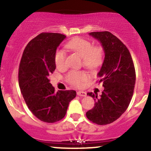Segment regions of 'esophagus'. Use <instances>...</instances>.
Masks as SVG:
<instances>
[{
	"mask_svg": "<svg viewBox=\"0 0 151 151\" xmlns=\"http://www.w3.org/2000/svg\"><path fill=\"white\" fill-rule=\"evenodd\" d=\"M77 95L80 96H86V93L84 91H78Z\"/></svg>",
	"mask_w": 151,
	"mask_h": 151,
	"instance_id": "1",
	"label": "esophagus"
}]
</instances>
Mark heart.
I'll return each instance as SVG.
<instances>
[{
    "label": "heart",
    "mask_w": 151,
    "mask_h": 151,
    "mask_svg": "<svg viewBox=\"0 0 151 151\" xmlns=\"http://www.w3.org/2000/svg\"><path fill=\"white\" fill-rule=\"evenodd\" d=\"M66 47L83 58V63L89 68L94 69L103 63L104 49L101 45L93 46V43L83 38H75L66 44ZM55 63L58 69L66 67V54L62 50H58L55 54ZM89 76L84 71L69 72L66 76L67 81L73 86H81L88 79Z\"/></svg>",
    "instance_id": "heart-1"
}]
</instances>
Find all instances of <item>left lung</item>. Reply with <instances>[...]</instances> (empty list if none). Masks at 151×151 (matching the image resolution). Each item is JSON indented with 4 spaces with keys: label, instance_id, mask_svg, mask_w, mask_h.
I'll use <instances>...</instances> for the list:
<instances>
[{
    "label": "left lung",
    "instance_id": "1",
    "mask_svg": "<svg viewBox=\"0 0 151 151\" xmlns=\"http://www.w3.org/2000/svg\"><path fill=\"white\" fill-rule=\"evenodd\" d=\"M98 40L104 49V60L98 73L104 90L101 95L88 92L95 104L86 112L87 118L95 124L113 122L126 111L133 95L135 70L130 53L119 39L109 32L89 33Z\"/></svg>",
    "mask_w": 151,
    "mask_h": 151
}]
</instances>
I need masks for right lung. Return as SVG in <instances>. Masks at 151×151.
I'll return each mask as SVG.
<instances>
[{
    "mask_svg": "<svg viewBox=\"0 0 151 151\" xmlns=\"http://www.w3.org/2000/svg\"><path fill=\"white\" fill-rule=\"evenodd\" d=\"M66 36L43 32L27 44L19 68V84L24 99L40 120L54 123L65 116L70 101L76 96L73 90L59 91L50 83L56 68L55 54Z\"/></svg>",
    "mask_w": 151,
    "mask_h": 151,
    "instance_id": "1",
    "label": "right lung"
}]
</instances>
